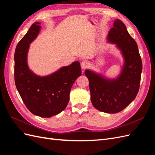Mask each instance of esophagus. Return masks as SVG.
<instances>
[{"label":"esophagus","instance_id":"obj_1","mask_svg":"<svg viewBox=\"0 0 155 155\" xmlns=\"http://www.w3.org/2000/svg\"><path fill=\"white\" fill-rule=\"evenodd\" d=\"M88 65H89L87 61H84L81 62V67L83 70H85L88 67Z\"/></svg>","mask_w":155,"mask_h":155}]
</instances>
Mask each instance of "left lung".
<instances>
[{"instance_id":"left-lung-1","label":"left lung","mask_w":155,"mask_h":155,"mask_svg":"<svg viewBox=\"0 0 155 155\" xmlns=\"http://www.w3.org/2000/svg\"><path fill=\"white\" fill-rule=\"evenodd\" d=\"M107 42L116 45L122 55L124 65L116 78H108L87 69L91 102L96 109L114 114L124 109L137 96L142 71V59L137 43L120 19L114 21Z\"/></svg>"}]
</instances>
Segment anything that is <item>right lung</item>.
<instances>
[{
  "instance_id": "obj_1",
  "label": "right lung",
  "mask_w": 155,
  "mask_h": 155,
  "mask_svg": "<svg viewBox=\"0 0 155 155\" xmlns=\"http://www.w3.org/2000/svg\"><path fill=\"white\" fill-rule=\"evenodd\" d=\"M41 28L39 22H34L18 42L14 55V75L17 91L28 110L42 118H50L67 107L70 90L81 75V69L79 62L74 61L47 76L32 72L28 64V53Z\"/></svg>"
}]
</instances>
